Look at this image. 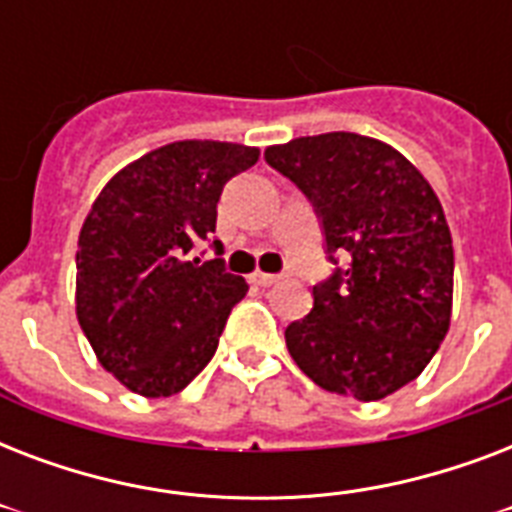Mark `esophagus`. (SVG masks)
<instances>
[{
    "instance_id": "esophagus-1",
    "label": "esophagus",
    "mask_w": 512,
    "mask_h": 512,
    "mask_svg": "<svg viewBox=\"0 0 512 512\" xmlns=\"http://www.w3.org/2000/svg\"><path fill=\"white\" fill-rule=\"evenodd\" d=\"M249 281H252V284H257V287H273V284H279L281 276H276V273L255 271L252 276H249Z\"/></svg>"
}]
</instances>
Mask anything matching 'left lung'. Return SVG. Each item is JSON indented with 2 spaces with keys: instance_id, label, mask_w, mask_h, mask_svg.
<instances>
[{
  "instance_id": "obj_1",
  "label": "left lung",
  "mask_w": 512,
  "mask_h": 512,
  "mask_svg": "<svg viewBox=\"0 0 512 512\" xmlns=\"http://www.w3.org/2000/svg\"><path fill=\"white\" fill-rule=\"evenodd\" d=\"M265 159L316 204L329 255L350 260L287 327L289 356L329 393L388 398L452 324L454 249L436 191L396 148L356 132L268 146Z\"/></svg>"
}]
</instances>
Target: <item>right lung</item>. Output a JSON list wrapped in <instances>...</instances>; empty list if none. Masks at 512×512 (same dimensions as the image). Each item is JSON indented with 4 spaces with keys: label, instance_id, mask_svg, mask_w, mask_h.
Listing matches in <instances>:
<instances>
[{
    "label": "right lung",
    "instance_id": "1",
    "mask_svg": "<svg viewBox=\"0 0 512 512\" xmlns=\"http://www.w3.org/2000/svg\"><path fill=\"white\" fill-rule=\"evenodd\" d=\"M257 159L260 148L241 143L177 140L127 164L92 201L76 249V319L132 393L175 396L215 356L249 284L191 249L215 233L223 185Z\"/></svg>",
    "mask_w": 512,
    "mask_h": 512
}]
</instances>
